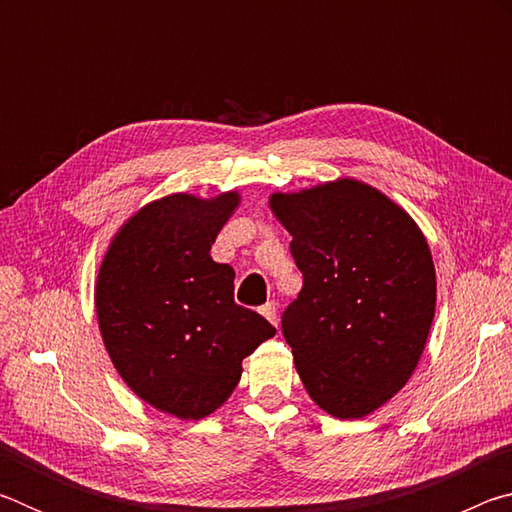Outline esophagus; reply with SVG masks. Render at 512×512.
I'll use <instances>...</instances> for the list:
<instances>
[{"instance_id":"34e87169","label":"esophagus","mask_w":512,"mask_h":512,"mask_svg":"<svg viewBox=\"0 0 512 512\" xmlns=\"http://www.w3.org/2000/svg\"><path fill=\"white\" fill-rule=\"evenodd\" d=\"M259 311H262V316L266 320H271V323L277 327V307H275V302H266V305L259 309Z\"/></svg>"}]
</instances>
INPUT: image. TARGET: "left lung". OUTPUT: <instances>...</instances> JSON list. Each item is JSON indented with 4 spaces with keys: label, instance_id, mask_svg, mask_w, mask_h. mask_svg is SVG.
<instances>
[{
    "label": "left lung",
    "instance_id": "obj_1",
    "mask_svg": "<svg viewBox=\"0 0 512 512\" xmlns=\"http://www.w3.org/2000/svg\"><path fill=\"white\" fill-rule=\"evenodd\" d=\"M302 273L282 334L320 409L341 420L379 409L409 381L436 311V271L418 225L359 180L273 194Z\"/></svg>",
    "mask_w": 512,
    "mask_h": 512
}]
</instances>
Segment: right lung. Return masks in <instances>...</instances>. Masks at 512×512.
Returning <instances> with one entry per match:
<instances>
[{"label":"right lung","instance_id":"add662e5","mask_svg":"<svg viewBox=\"0 0 512 512\" xmlns=\"http://www.w3.org/2000/svg\"><path fill=\"white\" fill-rule=\"evenodd\" d=\"M237 192L142 207L103 257L97 316L121 379L155 409L201 420L228 400L241 361L275 327L235 302V271L210 257Z\"/></svg>","mask_w":512,"mask_h":512}]
</instances>
